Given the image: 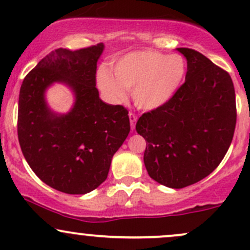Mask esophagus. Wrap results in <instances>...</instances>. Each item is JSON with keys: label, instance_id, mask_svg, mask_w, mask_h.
I'll list each match as a JSON object with an SVG mask.
<instances>
[{"label": "esophagus", "instance_id": "obj_1", "mask_svg": "<svg viewBox=\"0 0 250 250\" xmlns=\"http://www.w3.org/2000/svg\"><path fill=\"white\" fill-rule=\"evenodd\" d=\"M129 120H130V128H131V130H134V129H135V123H136V121H137V117H136V115H135V114L129 113Z\"/></svg>", "mask_w": 250, "mask_h": 250}]
</instances>
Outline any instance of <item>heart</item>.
<instances>
[{
    "instance_id": "1",
    "label": "heart",
    "mask_w": 250,
    "mask_h": 250,
    "mask_svg": "<svg viewBox=\"0 0 250 250\" xmlns=\"http://www.w3.org/2000/svg\"><path fill=\"white\" fill-rule=\"evenodd\" d=\"M186 71L187 63L179 54L136 50L114 64V76L107 69H100L97 84L111 102H123L127 97L125 90H129L137 108L155 110L173 99Z\"/></svg>"
}]
</instances>
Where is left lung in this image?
Wrapping results in <instances>:
<instances>
[{
  "label": "left lung",
  "mask_w": 250,
  "mask_h": 250,
  "mask_svg": "<svg viewBox=\"0 0 250 250\" xmlns=\"http://www.w3.org/2000/svg\"><path fill=\"white\" fill-rule=\"evenodd\" d=\"M187 60L186 81L170 101L143 114L136 131L147 142L149 176L180 189L208 176L223 160L236 125L231 77L208 57L177 48Z\"/></svg>",
  "instance_id": "left-lung-1"
}]
</instances>
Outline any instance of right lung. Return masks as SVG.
<instances>
[{
    "instance_id": "1",
    "label": "right lung",
    "mask_w": 250,
    "mask_h": 250,
    "mask_svg": "<svg viewBox=\"0 0 250 250\" xmlns=\"http://www.w3.org/2000/svg\"><path fill=\"white\" fill-rule=\"evenodd\" d=\"M103 50V43L55 49L20 89L17 134L24 159L40 180L65 194L90 193L104 182L114 154L130 131L127 109L99 96L96 68ZM54 83L73 93L68 113H56L47 104L45 93Z\"/></svg>"
}]
</instances>
